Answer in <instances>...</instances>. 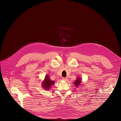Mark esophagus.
<instances>
[{
    "label": "esophagus",
    "instance_id": "34e87169",
    "mask_svg": "<svg viewBox=\"0 0 121 121\" xmlns=\"http://www.w3.org/2000/svg\"><path fill=\"white\" fill-rule=\"evenodd\" d=\"M62 79L63 80H64V81H67L68 80V78H62Z\"/></svg>",
    "mask_w": 121,
    "mask_h": 121
}]
</instances>
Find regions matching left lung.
<instances>
[{
  "label": "left lung",
  "instance_id": "8db88e82",
  "mask_svg": "<svg viewBox=\"0 0 121 121\" xmlns=\"http://www.w3.org/2000/svg\"><path fill=\"white\" fill-rule=\"evenodd\" d=\"M81 78H77V79L74 82V85H75V86L78 87V86L79 85L80 83H81Z\"/></svg>",
  "mask_w": 121,
  "mask_h": 121
}]
</instances>
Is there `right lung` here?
<instances>
[{
  "instance_id": "obj_1",
  "label": "right lung",
  "mask_w": 121,
  "mask_h": 121,
  "mask_svg": "<svg viewBox=\"0 0 121 121\" xmlns=\"http://www.w3.org/2000/svg\"><path fill=\"white\" fill-rule=\"evenodd\" d=\"M42 86L44 89L49 90L50 88L51 87V86L53 85L54 84V81H52L51 80L48 75L46 76L45 78H44V80L42 83Z\"/></svg>"
}]
</instances>
